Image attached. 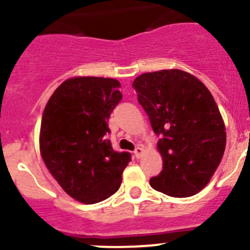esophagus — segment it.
<instances>
[{
  "label": "esophagus",
  "instance_id": "1",
  "mask_svg": "<svg viewBox=\"0 0 250 250\" xmlns=\"http://www.w3.org/2000/svg\"><path fill=\"white\" fill-rule=\"evenodd\" d=\"M143 153H144V147H143V146H137V147H135V150H134L135 157L140 158L141 156H143Z\"/></svg>",
  "mask_w": 250,
  "mask_h": 250
}]
</instances>
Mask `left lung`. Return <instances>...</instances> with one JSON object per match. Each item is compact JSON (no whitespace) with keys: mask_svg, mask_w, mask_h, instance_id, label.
Listing matches in <instances>:
<instances>
[{"mask_svg":"<svg viewBox=\"0 0 250 250\" xmlns=\"http://www.w3.org/2000/svg\"><path fill=\"white\" fill-rule=\"evenodd\" d=\"M138 102L161 137L163 169L150 179L155 190L184 198L209 183L226 145L225 125L208 88L181 70L140 75L133 82Z\"/></svg>","mask_w":250,"mask_h":250,"instance_id":"1","label":"left lung"}]
</instances>
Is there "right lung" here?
<instances>
[{
  "label": "right lung",
  "mask_w": 250,
  "mask_h": 250,
  "mask_svg": "<svg viewBox=\"0 0 250 250\" xmlns=\"http://www.w3.org/2000/svg\"><path fill=\"white\" fill-rule=\"evenodd\" d=\"M117 80L74 77L55 89L44 107L40 150L62 190L85 204L102 202L120 188L129 152H117L105 135L122 99Z\"/></svg>",
  "instance_id": "add662e5"
}]
</instances>
